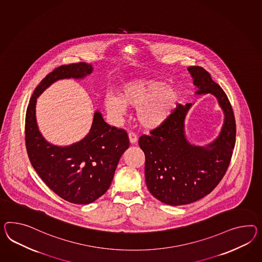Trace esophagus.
Returning a JSON list of instances; mask_svg holds the SVG:
<instances>
[{
	"label": "esophagus",
	"mask_w": 262,
	"mask_h": 262,
	"mask_svg": "<svg viewBox=\"0 0 262 262\" xmlns=\"http://www.w3.org/2000/svg\"><path fill=\"white\" fill-rule=\"evenodd\" d=\"M128 137H129V141H130V143H131V144H135V143H137V141H138V137H137V135L134 134V133H132V132H130V133L128 134Z\"/></svg>",
	"instance_id": "1"
}]
</instances>
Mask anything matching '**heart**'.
<instances>
[{"label":"heart","instance_id":"heart-1","mask_svg":"<svg viewBox=\"0 0 262 262\" xmlns=\"http://www.w3.org/2000/svg\"><path fill=\"white\" fill-rule=\"evenodd\" d=\"M181 92L176 86L154 80H136L123 84L120 95H106L104 106L114 118H121L126 107L137 108V120L142 127H160L173 116Z\"/></svg>","mask_w":262,"mask_h":262}]
</instances>
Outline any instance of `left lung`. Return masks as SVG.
Wrapping results in <instances>:
<instances>
[{
	"mask_svg": "<svg viewBox=\"0 0 262 262\" xmlns=\"http://www.w3.org/2000/svg\"><path fill=\"white\" fill-rule=\"evenodd\" d=\"M188 71L196 89L194 95L214 96L224 121L214 141L195 145L185 134V119L193 103L179 104L164 124L140 138L148 190L172 206L189 204L210 194L225 174L235 143V116L227 96L203 68L191 67Z\"/></svg>",
	"mask_w": 262,
	"mask_h": 262,
	"instance_id": "1",
	"label": "left lung"
}]
</instances>
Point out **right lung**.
I'll return each mask as SVG.
<instances>
[{"label": "right lung", "instance_id": "1", "mask_svg": "<svg viewBox=\"0 0 262 262\" xmlns=\"http://www.w3.org/2000/svg\"><path fill=\"white\" fill-rule=\"evenodd\" d=\"M92 64L72 63L56 68L35 88L26 116V145L35 171L53 192L75 204L95 202L110 187L121 156L129 147L127 133L111 127L95 111L88 134L68 146L47 141L36 119L37 99L55 81L82 80L93 72Z\"/></svg>", "mask_w": 262, "mask_h": 262}]
</instances>
